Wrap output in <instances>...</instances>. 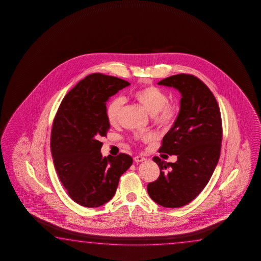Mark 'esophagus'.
Returning a JSON list of instances; mask_svg holds the SVG:
<instances>
[{"mask_svg": "<svg viewBox=\"0 0 261 261\" xmlns=\"http://www.w3.org/2000/svg\"><path fill=\"white\" fill-rule=\"evenodd\" d=\"M133 160H134V162L135 163H141V162H143V161H145V158L144 157H142V156H135L134 158H133Z\"/></svg>", "mask_w": 261, "mask_h": 261, "instance_id": "1", "label": "esophagus"}]
</instances>
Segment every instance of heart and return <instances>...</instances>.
I'll return each instance as SVG.
<instances>
[{
  "instance_id": "1",
  "label": "heart",
  "mask_w": 261,
  "mask_h": 261,
  "mask_svg": "<svg viewBox=\"0 0 261 261\" xmlns=\"http://www.w3.org/2000/svg\"><path fill=\"white\" fill-rule=\"evenodd\" d=\"M132 97L138 104L145 110L155 123L161 127L167 128L172 126L178 115V107L169 103L168 96L163 89L155 86H148L137 89L132 94ZM123 109V100L120 97L111 99L106 109L107 119L111 125H116ZM139 139V136L136 137Z\"/></svg>"
}]
</instances>
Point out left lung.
Returning a JSON list of instances; mask_svg holds the SVG:
<instances>
[{
	"instance_id": "obj_1",
	"label": "left lung",
	"mask_w": 261,
	"mask_h": 261,
	"mask_svg": "<svg viewBox=\"0 0 261 261\" xmlns=\"http://www.w3.org/2000/svg\"><path fill=\"white\" fill-rule=\"evenodd\" d=\"M158 85L174 88L181 95L179 114L159 150L177 155V161L166 163L153 157L160 176L147 186V191L164 207H181L202 192L217 167L221 150V114L211 90L195 75H171Z\"/></svg>"
}]
</instances>
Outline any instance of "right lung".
<instances>
[{"label":"right lung","mask_w":261,"mask_h":261,"mask_svg":"<svg viewBox=\"0 0 261 261\" xmlns=\"http://www.w3.org/2000/svg\"><path fill=\"white\" fill-rule=\"evenodd\" d=\"M116 76L91 74L75 85L58 108L51 132V151L58 177L70 198L98 207L115 195L119 178L133 164L128 154L102 157L100 142L111 125L106 102L129 86Z\"/></svg>","instance_id":"1"}]
</instances>
